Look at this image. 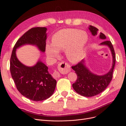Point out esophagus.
<instances>
[{
	"mask_svg": "<svg viewBox=\"0 0 126 126\" xmlns=\"http://www.w3.org/2000/svg\"><path fill=\"white\" fill-rule=\"evenodd\" d=\"M58 68L59 72L55 71L53 75V77L55 78H58L60 76V72L61 73H63V74H66V73H68L70 71L71 69L70 65L64 62H62V63H60L58 64Z\"/></svg>",
	"mask_w": 126,
	"mask_h": 126,
	"instance_id": "1",
	"label": "esophagus"
}]
</instances>
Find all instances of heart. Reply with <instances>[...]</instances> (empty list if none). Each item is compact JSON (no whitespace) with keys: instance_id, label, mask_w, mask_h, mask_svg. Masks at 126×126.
Listing matches in <instances>:
<instances>
[{"instance_id":"1","label":"heart","mask_w":126,"mask_h":126,"mask_svg":"<svg viewBox=\"0 0 126 126\" xmlns=\"http://www.w3.org/2000/svg\"><path fill=\"white\" fill-rule=\"evenodd\" d=\"M87 41V34L79 30H60L53 35L52 44H47L46 53L50 57L56 58L59 55V50L65 49V54L69 61L77 62L83 57Z\"/></svg>"}]
</instances>
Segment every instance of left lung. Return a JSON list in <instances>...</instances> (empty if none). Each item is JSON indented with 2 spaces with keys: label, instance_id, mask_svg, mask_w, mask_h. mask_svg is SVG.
<instances>
[{
  "label": "left lung",
  "instance_id": "left-lung-1",
  "mask_svg": "<svg viewBox=\"0 0 126 126\" xmlns=\"http://www.w3.org/2000/svg\"><path fill=\"white\" fill-rule=\"evenodd\" d=\"M93 36L97 35L98 30L92 25L89 28ZM99 38L105 40L106 37L102 33H100ZM101 45H107L110 47L112 56V65L110 71L106 75L98 76L91 72L84 64V60L72 66L77 75V79L72 84V87L77 93L82 96L92 97L95 96L104 91L109 85L112 78V73L116 62V56L113 46L110 41H104Z\"/></svg>",
  "mask_w": 126,
  "mask_h": 126
}]
</instances>
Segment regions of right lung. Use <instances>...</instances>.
<instances>
[{
    "instance_id": "obj_1",
    "label": "right lung",
    "mask_w": 126,
    "mask_h": 126,
    "mask_svg": "<svg viewBox=\"0 0 126 126\" xmlns=\"http://www.w3.org/2000/svg\"><path fill=\"white\" fill-rule=\"evenodd\" d=\"M46 30L45 27L33 28L28 30L16 42L10 58V70L17 90L24 96L34 101H44L51 96L57 82L44 63L39 60L35 66H26L17 58L16 51L21 46L31 44L44 52Z\"/></svg>"
}]
</instances>
